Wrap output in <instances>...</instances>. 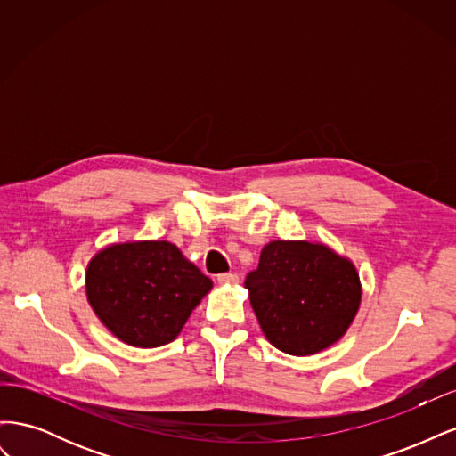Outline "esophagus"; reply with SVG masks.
Returning <instances> with one entry per match:
<instances>
[{"mask_svg":"<svg viewBox=\"0 0 456 456\" xmlns=\"http://www.w3.org/2000/svg\"><path fill=\"white\" fill-rule=\"evenodd\" d=\"M216 280H218L220 285H233V283L240 281L238 273H230V272H228V273H218Z\"/></svg>","mask_w":456,"mask_h":456,"instance_id":"34e87169","label":"esophagus"}]
</instances>
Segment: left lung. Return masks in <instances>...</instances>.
<instances>
[{
	"label": "left lung",
	"instance_id": "left-lung-1",
	"mask_svg": "<svg viewBox=\"0 0 456 456\" xmlns=\"http://www.w3.org/2000/svg\"><path fill=\"white\" fill-rule=\"evenodd\" d=\"M245 287L275 348L312 355L344 337L360 310V273L323 243L270 241Z\"/></svg>",
	"mask_w": 456,
	"mask_h": 456
}]
</instances>
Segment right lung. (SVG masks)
Returning a JSON list of instances; mask_svg holds the SVG:
<instances>
[{"instance_id":"add662e5","label":"right lung","mask_w":456,"mask_h":456,"mask_svg":"<svg viewBox=\"0 0 456 456\" xmlns=\"http://www.w3.org/2000/svg\"><path fill=\"white\" fill-rule=\"evenodd\" d=\"M213 281L169 241L114 243L86 273L91 308L121 342L158 348L181 333Z\"/></svg>"}]
</instances>
